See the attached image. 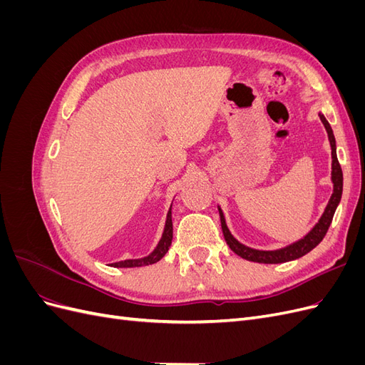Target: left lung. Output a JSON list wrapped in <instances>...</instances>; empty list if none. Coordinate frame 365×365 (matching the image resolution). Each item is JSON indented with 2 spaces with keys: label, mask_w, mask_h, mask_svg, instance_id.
<instances>
[{
  "label": "left lung",
  "mask_w": 365,
  "mask_h": 365,
  "mask_svg": "<svg viewBox=\"0 0 365 365\" xmlns=\"http://www.w3.org/2000/svg\"><path fill=\"white\" fill-rule=\"evenodd\" d=\"M318 115H319V120H322V123L326 128L329 143H330V149H332V172H330V175L332 176H330V180H332V184H334V193H332V196H330V200L324 208L322 217L318 219V222L311 228V231H309L307 235H304L302 239L292 242V244H289V245H286L279 250H256V248H251V247L240 244V242L233 235H231V231L228 230L227 222H225V216L222 213V208L217 205L220 227H222V233H224L227 245L231 248V251L236 252L237 256H240L242 259L250 260V262H257V263L291 262L298 257H303L304 254L312 251L326 236L327 230L330 227V222H332V217L335 215V210L341 201L342 170H341V165H339L338 157H336V141H335L334 130H332V128H330L329 121L326 120V117L322 113H319Z\"/></svg>",
  "instance_id": "left-lung-1"
}]
</instances>
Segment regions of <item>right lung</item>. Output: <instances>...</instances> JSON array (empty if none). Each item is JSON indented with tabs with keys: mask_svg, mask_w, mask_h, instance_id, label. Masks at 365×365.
I'll return each mask as SVG.
<instances>
[{
	"mask_svg": "<svg viewBox=\"0 0 365 365\" xmlns=\"http://www.w3.org/2000/svg\"><path fill=\"white\" fill-rule=\"evenodd\" d=\"M172 237H173V225H172V205L168 212V216H165V224L161 239L158 240L157 247L153 248L152 252H149L148 256L140 257V259H126V260H120L111 263V267L114 268H137V267H146V264L157 263L164 257V254L169 251V247L172 244Z\"/></svg>",
	"mask_w": 365,
	"mask_h": 365,
	"instance_id": "obj_1",
	"label": "right lung"
}]
</instances>
